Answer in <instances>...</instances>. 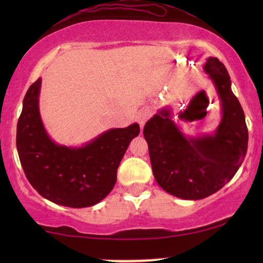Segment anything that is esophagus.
<instances>
[{"label":"esophagus","instance_id":"1","mask_svg":"<svg viewBox=\"0 0 263 263\" xmlns=\"http://www.w3.org/2000/svg\"><path fill=\"white\" fill-rule=\"evenodd\" d=\"M151 115H152V111H151L148 107H143V109H141L138 114H136V121H138L140 127L142 128L143 125H145L146 121L151 117Z\"/></svg>","mask_w":263,"mask_h":263}]
</instances>
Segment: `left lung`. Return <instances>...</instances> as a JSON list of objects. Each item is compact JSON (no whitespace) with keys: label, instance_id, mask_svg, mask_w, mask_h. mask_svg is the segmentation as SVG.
Wrapping results in <instances>:
<instances>
[{"label":"left lung","instance_id":"obj_1","mask_svg":"<svg viewBox=\"0 0 263 263\" xmlns=\"http://www.w3.org/2000/svg\"><path fill=\"white\" fill-rule=\"evenodd\" d=\"M203 69L221 102L222 117L213 135L185 136L168 107L158 111L143 128L156 181L184 200H201L220 190L236 175L248 148L246 117L225 66L210 57Z\"/></svg>","mask_w":263,"mask_h":263}]
</instances>
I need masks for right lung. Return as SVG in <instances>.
Returning <instances> with one entry per match:
<instances>
[{"label":"right lung","mask_w":263,"mask_h":263,"mask_svg":"<svg viewBox=\"0 0 263 263\" xmlns=\"http://www.w3.org/2000/svg\"><path fill=\"white\" fill-rule=\"evenodd\" d=\"M42 79L24 98L16 127V148L31 185L53 203L89 207L109 195L129 143L139 135L138 123L110 129L82 147L57 145L46 134L39 114Z\"/></svg>","instance_id":"add662e5"}]
</instances>
